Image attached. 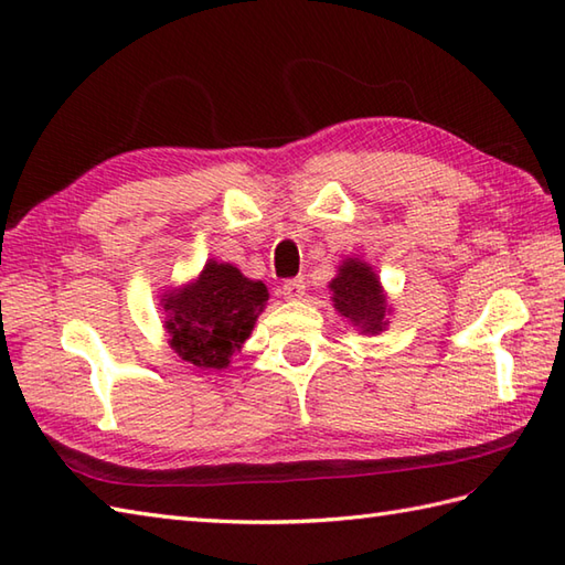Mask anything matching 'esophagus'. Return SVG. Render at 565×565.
<instances>
[{
	"mask_svg": "<svg viewBox=\"0 0 565 565\" xmlns=\"http://www.w3.org/2000/svg\"><path fill=\"white\" fill-rule=\"evenodd\" d=\"M281 296L286 300H300V298L306 296V281L303 279H288L281 286Z\"/></svg>",
	"mask_w": 565,
	"mask_h": 565,
	"instance_id": "34e87169",
	"label": "esophagus"
}]
</instances>
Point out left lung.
I'll use <instances>...</instances> for the list:
<instances>
[{
	"mask_svg": "<svg viewBox=\"0 0 565 565\" xmlns=\"http://www.w3.org/2000/svg\"><path fill=\"white\" fill-rule=\"evenodd\" d=\"M332 291L334 310L356 327L361 334H380L387 330L392 312L387 294L369 262L361 257H344L337 267V277L327 284Z\"/></svg>",
	"mask_w": 565,
	"mask_h": 565,
	"instance_id": "8db88e82",
	"label": "left lung"
}]
</instances>
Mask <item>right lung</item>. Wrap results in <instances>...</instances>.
<instances>
[{
    "label": "right lung",
    "instance_id": "1",
    "mask_svg": "<svg viewBox=\"0 0 565 565\" xmlns=\"http://www.w3.org/2000/svg\"><path fill=\"white\" fill-rule=\"evenodd\" d=\"M267 300L265 284L247 279L231 262L206 259L194 279L161 296L168 344L196 369H228L233 353L250 339Z\"/></svg>",
    "mask_w": 565,
    "mask_h": 565
}]
</instances>
